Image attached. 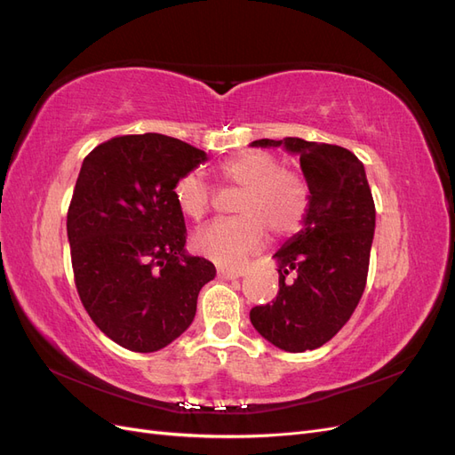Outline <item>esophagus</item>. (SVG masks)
<instances>
[{
  "mask_svg": "<svg viewBox=\"0 0 455 455\" xmlns=\"http://www.w3.org/2000/svg\"><path fill=\"white\" fill-rule=\"evenodd\" d=\"M244 269L243 267H218V275L224 279H237L243 277Z\"/></svg>",
  "mask_w": 455,
  "mask_h": 455,
  "instance_id": "esophagus-1",
  "label": "esophagus"
}]
</instances>
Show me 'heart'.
I'll return each mask as SVG.
<instances>
[{
    "label": "heart",
    "instance_id": "b5f03b06",
    "mask_svg": "<svg viewBox=\"0 0 455 455\" xmlns=\"http://www.w3.org/2000/svg\"><path fill=\"white\" fill-rule=\"evenodd\" d=\"M224 186L241 194L233 203L239 216L201 228L194 246L216 264L233 266L264 244L267 231L275 237L294 233L304 224L309 209V189L301 178L281 169L279 159L267 151H243L218 164ZM178 211L191 220H201L212 204V189L197 172L184 174L174 184Z\"/></svg>",
    "mask_w": 455,
    "mask_h": 455
}]
</instances>
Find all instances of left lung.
I'll return each instance as SVG.
<instances>
[{
  "label": "left lung",
  "instance_id": "left-lung-1",
  "mask_svg": "<svg viewBox=\"0 0 455 455\" xmlns=\"http://www.w3.org/2000/svg\"><path fill=\"white\" fill-rule=\"evenodd\" d=\"M251 146L283 148L298 156L309 188L301 229L273 254L279 271L277 298L252 307L251 323L283 351L316 349L349 321L366 286L376 206L364 164L341 146L292 136L261 139Z\"/></svg>",
  "mask_w": 455,
  "mask_h": 455
}]
</instances>
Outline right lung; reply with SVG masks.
<instances>
[{
	"instance_id": "add662e5",
	"label": "right lung",
	"mask_w": 455,
	"mask_h": 455,
	"mask_svg": "<svg viewBox=\"0 0 455 455\" xmlns=\"http://www.w3.org/2000/svg\"><path fill=\"white\" fill-rule=\"evenodd\" d=\"M206 154L171 136L127 134L84 159L68 209V241L81 304L121 347L154 353L182 336L209 259L186 254L174 184Z\"/></svg>"
}]
</instances>
